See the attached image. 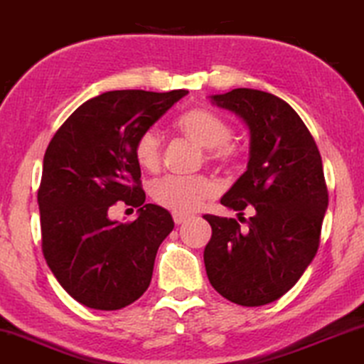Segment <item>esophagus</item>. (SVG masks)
<instances>
[{"label":"esophagus","instance_id":"34e87169","mask_svg":"<svg viewBox=\"0 0 364 364\" xmlns=\"http://www.w3.org/2000/svg\"><path fill=\"white\" fill-rule=\"evenodd\" d=\"M187 219H191V216H187V214H178V213H173V221H175V224H182V223H186Z\"/></svg>","mask_w":364,"mask_h":364}]
</instances>
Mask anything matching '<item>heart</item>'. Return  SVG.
<instances>
[{
    "label": "heart",
    "instance_id": "obj_1",
    "mask_svg": "<svg viewBox=\"0 0 364 364\" xmlns=\"http://www.w3.org/2000/svg\"><path fill=\"white\" fill-rule=\"evenodd\" d=\"M175 128L196 145L205 148V156L210 161L231 167L241 159V150L230 141L232 136L231 127L228 121L213 111L204 107L186 111L177 119ZM134 159L141 168L150 172L159 168L161 161V140L154 128L145 129L138 136L134 143ZM216 183L204 175H196V177L167 175L154 182L150 189L156 204L178 214L192 213L200 208V204L216 194Z\"/></svg>",
    "mask_w": 364,
    "mask_h": 364
}]
</instances>
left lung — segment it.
I'll return each mask as SVG.
<instances>
[{
	"label": "left lung",
	"mask_w": 364,
	"mask_h": 364,
	"mask_svg": "<svg viewBox=\"0 0 364 364\" xmlns=\"http://www.w3.org/2000/svg\"><path fill=\"white\" fill-rule=\"evenodd\" d=\"M210 101L250 129L248 168L221 199L248 226L205 214L213 228L205 272L224 299L264 306L297 284L319 248L329 200L322 159L304 121L280 97L240 87ZM245 210L250 220L242 218Z\"/></svg>",
	"instance_id": "obj_1"
}]
</instances>
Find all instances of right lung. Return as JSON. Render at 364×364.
<instances>
[{"label":"right lung","instance_id":"add662e5","mask_svg":"<svg viewBox=\"0 0 364 364\" xmlns=\"http://www.w3.org/2000/svg\"><path fill=\"white\" fill-rule=\"evenodd\" d=\"M187 92H105L80 105L48 143L38 189L42 251L58 284L82 306L118 311L150 285L173 219L143 204L134 143ZM118 200L141 208L134 222L110 221L107 210Z\"/></svg>","mask_w":364,"mask_h":364}]
</instances>
